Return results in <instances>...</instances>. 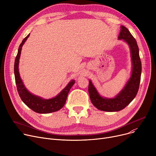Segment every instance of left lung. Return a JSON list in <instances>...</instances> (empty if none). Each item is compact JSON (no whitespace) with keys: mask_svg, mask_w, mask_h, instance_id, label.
Returning a JSON list of instances; mask_svg holds the SVG:
<instances>
[{"mask_svg":"<svg viewBox=\"0 0 156 156\" xmlns=\"http://www.w3.org/2000/svg\"><path fill=\"white\" fill-rule=\"evenodd\" d=\"M121 28L118 38L125 40L130 47L133 63L132 76L123 90L113 99H107L101 97L91 81H89L88 92L91 102L95 108L101 111L114 112L123 109L133 100L137 94L140 85L142 64L136 41L126 27L121 26Z\"/></svg>","mask_w":156,"mask_h":156,"instance_id":"obj_1","label":"left lung"}]
</instances>
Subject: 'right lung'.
<instances>
[{
    "mask_svg": "<svg viewBox=\"0 0 156 156\" xmlns=\"http://www.w3.org/2000/svg\"><path fill=\"white\" fill-rule=\"evenodd\" d=\"M30 34H28L24 38L21 43L17 55L16 57L14 62V76L16 87H17L18 92L22 101L29 108L34 111L40 114H47L52 112L59 111L64 106L66 101L68 93L71 88L75 83V80H71L68 85L59 94L55 97L51 99H43L39 97L35 96L30 94L27 88L24 87L22 80L20 78V76L18 71L19 59L20 57L21 48L23 45L27 40Z\"/></svg>",
    "mask_w": 156,
    "mask_h": 156,
    "instance_id": "obj_1",
    "label": "right lung"
}]
</instances>
